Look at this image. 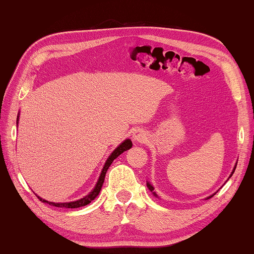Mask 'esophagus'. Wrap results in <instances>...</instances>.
Listing matches in <instances>:
<instances>
[{"instance_id":"1","label":"esophagus","mask_w":254,"mask_h":254,"mask_svg":"<svg viewBox=\"0 0 254 254\" xmlns=\"http://www.w3.org/2000/svg\"><path fill=\"white\" fill-rule=\"evenodd\" d=\"M132 138H134V140L136 143H143L144 140L146 139V135L145 132H144L143 130H136L134 134H132Z\"/></svg>"}]
</instances>
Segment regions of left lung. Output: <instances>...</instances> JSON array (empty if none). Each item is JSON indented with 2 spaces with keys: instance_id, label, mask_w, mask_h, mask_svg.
<instances>
[{
  "instance_id": "obj_1",
  "label": "left lung",
  "mask_w": 254,
  "mask_h": 254,
  "mask_svg": "<svg viewBox=\"0 0 254 254\" xmlns=\"http://www.w3.org/2000/svg\"><path fill=\"white\" fill-rule=\"evenodd\" d=\"M235 168H236V167H235ZM235 168H234V170H233V173H232V175L234 174V171H235ZM232 175H231V176H229V177H232ZM146 185H147V187H149V190H151V192H153V190H154V189H153V186H152V185L150 184V183H146ZM153 194L155 195V196H157V194H155L154 192H153ZM213 195H214V194H213ZM213 195H211V196H213ZM211 196H209L208 198H210V197H211Z\"/></svg>"
}]
</instances>
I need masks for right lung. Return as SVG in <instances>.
Returning <instances> with one entry per match:
<instances>
[{"instance_id":"1","label":"right lung","mask_w":254,"mask_h":254,"mask_svg":"<svg viewBox=\"0 0 254 254\" xmlns=\"http://www.w3.org/2000/svg\"><path fill=\"white\" fill-rule=\"evenodd\" d=\"M17 125H18V118H17ZM131 140L130 139H126L124 143L120 144V145L117 147V149L112 152L110 157L108 158L107 162H105V165L102 169V173L100 175V178L99 181H97L96 185L94 187V190H92L91 193L87 194L86 196L80 198V200H77V201H73V202H65V203H54V202H49V201H45L41 198L40 196H37L40 198V201L42 202H45V203H49L50 205H53V206H58V208H71V209H75V208H80V206H84V205H87L88 203H91V202L94 200V198L99 195L100 190H101V187L103 185V182H104V178H105V174H107V171L109 169V167L111 166V163L114 162V160L116 158H118L120 154L123 153V152L127 151L128 149H130L131 147Z\"/></svg>"}]
</instances>
